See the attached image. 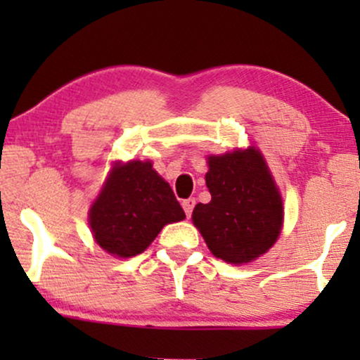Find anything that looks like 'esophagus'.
Returning a JSON list of instances; mask_svg holds the SVG:
<instances>
[{
  "instance_id": "esophagus-1",
  "label": "esophagus",
  "mask_w": 360,
  "mask_h": 360,
  "mask_svg": "<svg viewBox=\"0 0 360 360\" xmlns=\"http://www.w3.org/2000/svg\"><path fill=\"white\" fill-rule=\"evenodd\" d=\"M194 205H196V200H194V198H188V200H184L183 201V208H184V213H186V217H191V213H193V208H194Z\"/></svg>"
}]
</instances>
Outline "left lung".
I'll use <instances>...</instances> for the list:
<instances>
[{"mask_svg": "<svg viewBox=\"0 0 360 360\" xmlns=\"http://www.w3.org/2000/svg\"><path fill=\"white\" fill-rule=\"evenodd\" d=\"M210 203H198L193 221L214 257L230 264L257 259L274 245L283 200L266 160L254 147L208 157Z\"/></svg>", "mask_w": 360, "mask_h": 360, "instance_id": "obj_1", "label": "left lung"}]
</instances>
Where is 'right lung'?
<instances>
[{
    "instance_id": "right-lung-1",
    "label": "right lung",
    "mask_w": 360,
    "mask_h": 360,
    "mask_svg": "<svg viewBox=\"0 0 360 360\" xmlns=\"http://www.w3.org/2000/svg\"><path fill=\"white\" fill-rule=\"evenodd\" d=\"M186 214L171 186L150 162L113 167L105 188L91 206L89 225L101 249L118 257L142 254L164 225Z\"/></svg>"
}]
</instances>
